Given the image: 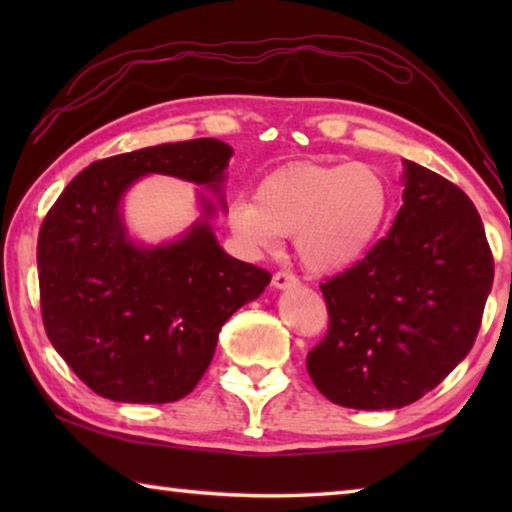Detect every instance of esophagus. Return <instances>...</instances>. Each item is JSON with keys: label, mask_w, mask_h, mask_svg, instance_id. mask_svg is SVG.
<instances>
[{"label": "esophagus", "mask_w": 512, "mask_h": 512, "mask_svg": "<svg viewBox=\"0 0 512 512\" xmlns=\"http://www.w3.org/2000/svg\"><path fill=\"white\" fill-rule=\"evenodd\" d=\"M273 287L275 289H291V287H298V277L289 273V271H277L273 275Z\"/></svg>", "instance_id": "34e87169"}]
</instances>
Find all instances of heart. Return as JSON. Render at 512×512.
I'll use <instances>...</instances> for the list:
<instances>
[{
	"label": "heart",
	"instance_id": "b5f03b06",
	"mask_svg": "<svg viewBox=\"0 0 512 512\" xmlns=\"http://www.w3.org/2000/svg\"><path fill=\"white\" fill-rule=\"evenodd\" d=\"M230 207V225L255 248L293 237L311 273L348 271L375 244L391 210L386 178L370 164H291Z\"/></svg>",
	"mask_w": 512,
	"mask_h": 512
}]
</instances>
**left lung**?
Listing matches in <instances>:
<instances>
[{
    "instance_id": "left-lung-1",
    "label": "left lung",
    "mask_w": 512,
    "mask_h": 512,
    "mask_svg": "<svg viewBox=\"0 0 512 512\" xmlns=\"http://www.w3.org/2000/svg\"><path fill=\"white\" fill-rule=\"evenodd\" d=\"M391 232L320 284L329 327L307 354L309 377L348 409H402L436 388L481 327L495 262L463 189L404 162Z\"/></svg>"
}]
</instances>
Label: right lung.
<instances>
[{
	"label": "right lung",
	"instance_id": "1",
	"mask_svg": "<svg viewBox=\"0 0 512 512\" xmlns=\"http://www.w3.org/2000/svg\"><path fill=\"white\" fill-rule=\"evenodd\" d=\"M232 155L214 137L112 155L83 169L42 221L38 280L42 323L85 386L115 402L164 404L194 391L225 320L262 296L271 273L219 246L210 219L160 246L128 237L121 198L162 173L219 196Z\"/></svg>",
	"mask_w": 512,
	"mask_h": 512
}]
</instances>
